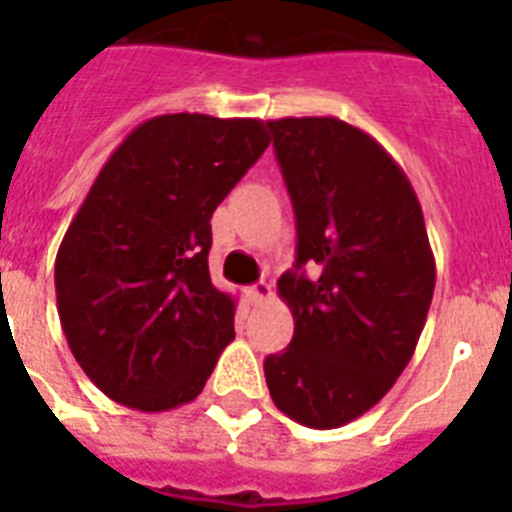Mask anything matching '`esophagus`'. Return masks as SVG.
<instances>
[{
    "mask_svg": "<svg viewBox=\"0 0 512 512\" xmlns=\"http://www.w3.org/2000/svg\"><path fill=\"white\" fill-rule=\"evenodd\" d=\"M247 297L252 305H260V303H265V300H271L273 287L268 284V281H260V284H255V287L247 289Z\"/></svg>",
    "mask_w": 512,
    "mask_h": 512,
    "instance_id": "obj_1",
    "label": "esophagus"
}]
</instances>
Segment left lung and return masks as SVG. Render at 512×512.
I'll use <instances>...</instances> for the list:
<instances>
[{"label": "left lung", "mask_w": 512, "mask_h": 512, "mask_svg": "<svg viewBox=\"0 0 512 512\" xmlns=\"http://www.w3.org/2000/svg\"><path fill=\"white\" fill-rule=\"evenodd\" d=\"M268 127L295 207L297 260L279 279L295 335L265 358V382L289 420L340 428L369 412L412 361L436 260L409 177L372 135L335 116ZM303 264L314 268L311 280Z\"/></svg>", "instance_id": "8db88e82"}]
</instances>
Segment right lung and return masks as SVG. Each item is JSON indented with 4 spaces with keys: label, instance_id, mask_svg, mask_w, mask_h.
<instances>
[{
    "label": "right lung",
    "instance_id": "1",
    "mask_svg": "<svg viewBox=\"0 0 512 512\" xmlns=\"http://www.w3.org/2000/svg\"><path fill=\"white\" fill-rule=\"evenodd\" d=\"M268 143L260 119L164 114L95 177L60 241L55 295L68 348L116 404H188L236 337V300L209 279V220Z\"/></svg>",
    "mask_w": 512,
    "mask_h": 512
}]
</instances>
